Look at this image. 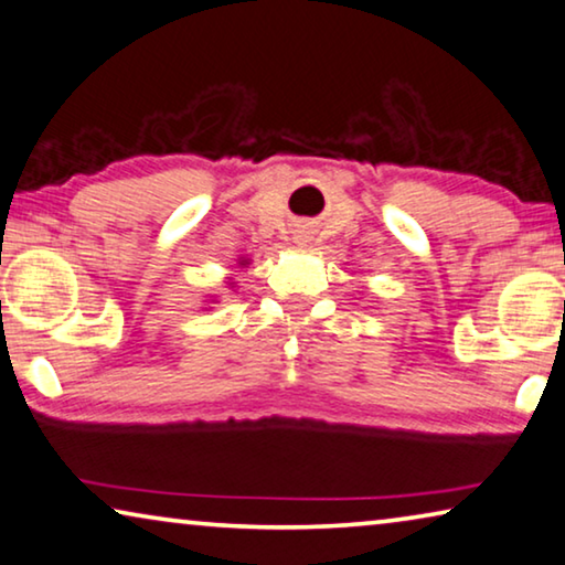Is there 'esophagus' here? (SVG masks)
I'll return each instance as SVG.
<instances>
[{
    "label": "esophagus",
    "mask_w": 565,
    "mask_h": 565,
    "mask_svg": "<svg viewBox=\"0 0 565 565\" xmlns=\"http://www.w3.org/2000/svg\"><path fill=\"white\" fill-rule=\"evenodd\" d=\"M294 238H297V244L307 246V241H309L311 236H309V231H307V228H299V231H297V236H294Z\"/></svg>",
    "instance_id": "1"
}]
</instances>
